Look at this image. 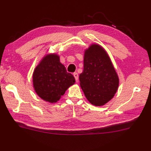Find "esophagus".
<instances>
[{"instance_id":"34e87169","label":"esophagus","mask_w":151,"mask_h":151,"mask_svg":"<svg viewBox=\"0 0 151 151\" xmlns=\"http://www.w3.org/2000/svg\"><path fill=\"white\" fill-rule=\"evenodd\" d=\"M73 76H74V77H75L76 82H78V73H73Z\"/></svg>"}]
</instances>
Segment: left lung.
Segmentation results:
<instances>
[{
    "instance_id": "obj_1",
    "label": "left lung",
    "mask_w": 151,
    "mask_h": 151,
    "mask_svg": "<svg viewBox=\"0 0 151 151\" xmlns=\"http://www.w3.org/2000/svg\"><path fill=\"white\" fill-rule=\"evenodd\" d=\"M80 86L88 101L102 106L114 97L119 79L106 51L97 43L91 44L84 53V70Z\"/></svg>"
}]
</instances>
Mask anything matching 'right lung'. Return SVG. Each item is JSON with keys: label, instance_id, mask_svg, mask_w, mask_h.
Segmentation results:
<instances>
[{"label": "right lung", "instance_id": "obj_1", "mask_svg": "<svg viewBox=\"0 0 151 151\" xmlns=\"http://www.w3.org/2000/svg\"><path fill=\"white\" fill-rule=\"evenodd\" d=\"M35 92L43 101L56 103L70 86L75 84V77L67 72L56 53L45 55L34 69L32 75Z\"/></svg>", "mask_w": 151, "mask_h": 151}]
</instances>
